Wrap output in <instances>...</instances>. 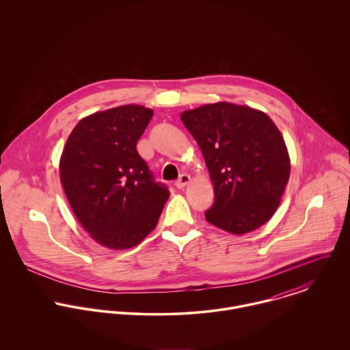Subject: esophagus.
<instances>
[{"label":"esophagus","instance_id":"1","mask_svg":"<svg viewBox=\"0 0 350 350\" xmlns=\"http://www.w3.org/2000/svg\"><path fill=\"white\" fill-rule=\"evenodd\" d=\"M190 180H191L190 175L183 174V175H180L179 179L175 182V186H176V189H183V187H186V186L190 183Z\"/></svg>","mask_w":350,"mask_h":350}]
</instances>
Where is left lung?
Wrapping results in <instances>:
<instances>
[{"label":"left lung","mask_w":350,"mask_h":350,"mask_svg":"<svg viewBox=\"0 0 350 350\" xmlns=\"http://www.w3.org/2000/svg\"><path fill=\"white\" fill-rule=\"evenodd\" d=\"M180 118L198 143L214 186L206 221L232 234L264 225L278 210L290 178L284 139L264 113L215 102Z\"/></svg>","instance_id":"8db88e82"}]
</instances>
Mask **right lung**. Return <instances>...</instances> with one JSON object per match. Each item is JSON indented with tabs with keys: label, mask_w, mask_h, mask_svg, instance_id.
Instances as JSON below:
<instances>
[{
	"label": "right lung",
	"mask_w": 350,
	"mask_h": 350,
	"mask_svg": "<svg viewBox=\"0 0 350 350\" xmlns=\"http://www.w3.org/2000/svg\"><path fill=\"white\" fill-rule=\"evenodd\" d=\"M152 116L140 105L90 114L62 152L59 172L68 203L90 237L110 250L140 244L170 197L136 150Z\"/></svg>",
	"instance_id": "add662e5"
}]
</instances>
